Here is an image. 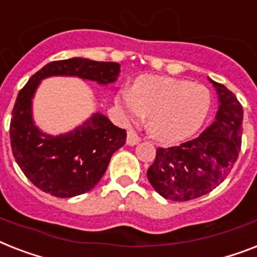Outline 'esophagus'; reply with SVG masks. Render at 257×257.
<instances>
[{
    "label": "esophagus",
    "instance_id": "obj_1",
    "mask_svg": "<svg viewBox=\"0 0 257 257\" xmlns=\"http://www.w3.org/2000/svg\"><path fill=\"white\" fill-rule=\"evenodd\" d=\"M141 141V139L139 137V135L133 131H129L128 132V139H126V144H128L129 147H135L137 144Z\"/></svg>",
    "mask_w": 257,
    "mask_h": 257
}]
</instances>
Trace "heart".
<instances>
[{
	"instance_id": "b5f03b06",
	"label": "heart",
	"mask_w": 257,
	"mask_h": 257,
	"mask_svg": "<svg viewBox=\"0 0 257 257\" xmlns=\"http://www.w3.org/2000/svg\"><path fill=\"white\" fill-rule=\"evenodd\" d=\"M117 105L125 117L137 121L148 116V129L161 143H178L203 125L211 107L207 87L183 79L145 75L132 92L124 91Z\"/></svg>"
}]
</instances>
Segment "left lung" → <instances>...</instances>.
<instances>
[{
  "instance_id": "8db88e82",
  "label": "left lung",
  "mask_w": 257,
  "mask_h": 257,
  "mask_svg": "<svg viewBox=\"0 0 257 257\" xmlns=\"http://www.w3.org/2000/svg\"><path fill=\"white\" fill-rule=\"evenodd\" d=\"M218 93V110L210 126L178 147L158 148L148 179L161 197L176 202L195 199L224 181L241 145L243 107L236 96L208 78Z\"/></svg>"
}]
</instances>
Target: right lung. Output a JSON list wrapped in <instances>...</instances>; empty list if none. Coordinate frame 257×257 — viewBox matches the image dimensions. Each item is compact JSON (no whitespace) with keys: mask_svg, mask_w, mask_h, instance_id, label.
<instances>
[{"mask_svg":"<svg viewBox=\"0 0 257 257\" xmlns=\"http://www.w3.org/2000/svg\"><path fill=\"white\" fill-rule=\"evenodd\" d=\"M118 75L120 64L116 62L71 58L46 64L20 91L10 121L12 150L25 176L42 191L72 198L92 190L104 176L112 154L125 144L126 131L96 112L67 133L43 132L33 117V99L41 81L51 76H74L107 85L117 80Z\"/></svg>","mask_w":257,"mask_h":257,"instance_id":"add662e5","label":"right lung"}]
</instances>
